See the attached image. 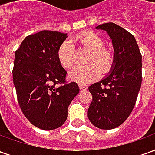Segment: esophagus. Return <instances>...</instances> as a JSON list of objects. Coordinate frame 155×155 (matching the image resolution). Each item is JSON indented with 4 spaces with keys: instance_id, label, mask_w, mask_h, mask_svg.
<instances>
[{
    "instance_id": "esophagus-1",
    "label": "esophagus",
    "mask_w": 155,
    "mask_h": 155,
    "mask_svg": "<svg viewBox=\"0 0 155 155\" xmlns=\"http://www.w3.org/2000/svg\"><path fill=\"white\" fill-rule=\"evenodd\" d=\"M87 85H85V84H80V90H81V91H87Z\"/></svg>"
}]
</instances>
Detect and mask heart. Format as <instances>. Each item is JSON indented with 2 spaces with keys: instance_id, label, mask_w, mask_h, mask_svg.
Masks as SVG:
<instances>
[{
  "instance_id": "obj_1",
  "label": "heart",
  "mask_w": 155,
  "mask_h": 155,
  "mask_svg": "<svg viewBox=\"0 0 155 155\" xmlns=\"http://www.w3.org/2000/svg\"><path fill=\"white\" fill-rule=\"evenodd\" d=\"M71 41L91 51L88 57L87 65H78L70 73V78L79 84H87L96 80L101 75V69L106 72L110 68L113 61L111 52L104 48V41L97 34L88 31L76 35ZM57 57L62 67L70 69L74 62V45L71 41H64L60 45ZM94 62V63L93 62Z\"/></svg>"
}]
</instances>
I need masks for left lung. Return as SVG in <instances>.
Masks as SVG:
<instances>
[{
    "mask_svg": "<svg viewBox=\"0 0 155 155\" xmlns=\"http://www.w3.org/2000/svg\"><path fill=\"white\" fill-rule=\"evenodd\" d=\"M108 33L114 47L111 71L89 86L92 101L88 118L101 130H111L126 120L133 110L142 82V55L132 34L112 22L96 26Z\"/></svg>",
    "mask_w": 155,
    "mask_h": 155,
    "instance_id": "left-lung-1",
    "label": "left lung"
}]
</instances>
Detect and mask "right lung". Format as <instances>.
I'll return each mask as SVG.
<instances>
[{
	"mask_svg": "<svg viewBox=\"0 0 155 155\" xmlns=\"http://www.w3.org/2000/svg\"><path fill=\"white\" fill-rule=\"evenodd\" d=\"M66 38L67 34L42 31L26 36L15 53L12 74L18 103L26 119L41 130L61 127L80 91L75 82L66 83L67 72L58 60Z\"/></svg>",
	"mask_w": 155,
	"mask_h": 155,
	"instance_id": "1",
	"label": "right lung"
}]
</instances>
